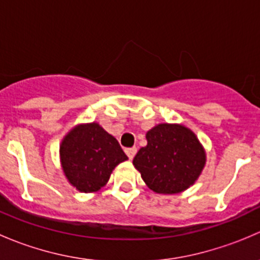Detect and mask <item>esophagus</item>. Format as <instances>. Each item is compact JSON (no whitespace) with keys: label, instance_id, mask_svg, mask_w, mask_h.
I'll use <instances>...</instances> for the list:
<instances>
[{"label":"esophagus","instance_id":"esophagus-1","mask_svg":"<svg viewBox=\"0 0 260 260\" xmlns=\"http://www.w3.org/2000/svg\"><path fill=\"white\" fill-rule=\"evenodd\" d=\"M124 152H125V154L128 156V158L132 159L133 157L136 156V153H137V148H136V147H131V148H125Z\"/></svg>","mask_w":260,"mask_h":260}]
</instances>
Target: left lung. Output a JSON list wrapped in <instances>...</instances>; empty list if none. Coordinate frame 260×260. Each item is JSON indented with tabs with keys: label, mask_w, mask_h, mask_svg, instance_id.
I'll return each instance as SVG.
<instances>
[{
	"label": "left lung",
	"mask_w": 260,
	"mask_h": 260,
	"mask_svg": "<svg viewBox=\"0 0 260 260\" xmlns=\"http://www.w3.org/2000/svg\"><path fill=\"white\" fill-rule=\"evenodd\" d=\"M147 146L133 165L151 190L177 193L193 185L205 166V152L195 133L180 124H158L146 135Z\"/></svg>",
	"instance_id": "left-lung-1"
}]
</instances>
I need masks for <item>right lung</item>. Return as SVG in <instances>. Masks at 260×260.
Here are the masks:
<instances>
[{
  "instance_id": "add662e5",
  "label": "right lung",
  "mask_w": 260,
  "mask_h": 260,
  "mask_svg": "<svg viewBox=\"0 0 260 260\" xmlns=\"http://www.w3.org/2000/svg\"><path fill=\"white\" fill-rule=\"evenodd\" d=\"M62 171L81 192L98 191L108 182L114 167L128 159L113 136L98 123L70 131L60 146Z\"/></svg>"
}]
</instances>
